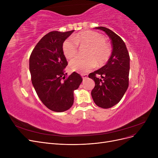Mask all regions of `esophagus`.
I'll return each instance as SVG.
<instances>
[{
	"label": "esophagus",
	"instance_id": "esophagus-1",
	"mask_svg": "<svg viewBox=\"0 0 158 158\" xmlns=\"http://www.w3.org/2000/svg\"><path fill=\"white\" fill-rule=\"evenodd\" d=\"M82 78H83V80H85V79H86V78H88V74H82Z\"/></svg>",
	"mask_w": 158,
	"mask_h": 158
}]
</instances>
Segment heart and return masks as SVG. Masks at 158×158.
<instances>
[{
    "label": "heart",
    "mask_w": 158,
    "mask_h": 158,
    "mask_svg": "<svg viewBox=\"0 0 158 158\" xmlns=\"http://www.w3.org/2000/svg\"><path fill=\"white\" fill-rule=\"evenodd\" d=\"M86 47L87 58H76L72 60L70 69L80 73H86L97 65L106 64L111 55L112 48L103 35L94 31H86L76 34L73 39L66 40L63 44L64 55L66 58H74L78 54V46Z\"/></svg>",
    "instance_id": "b5f03b06"
}]
</instances>
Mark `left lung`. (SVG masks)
Wrapping results in <instances>:
<instances>
[{
	"instance_id": "8db88e82",
	"label": "left lung",
	"mask_w": 158,
	"mask_h": 158,
	"mask_svg": "<svg viewBox=\"0 0 158 158\" xmlns=\"http://www.w3.org/2000/svg\"><path fill=\"white\" fill-rule=\"evenodd\" d=\"M95 28L105 31L110 37L113 51L107 64L88 75L95 82L91 94L98 107L108 109L121 101L128 87L130 56L125 42L115 33L105 27ZM97 75L102 78H98Z\"/></svg>"
}]
</instances>
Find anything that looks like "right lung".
Here are the masks:
<instances>
[{
	"label": "right lung",
	"mask_w": 158,
	"mask_h": 158,
	"mask_svg": "<svg viewBox=\"0 0 158 158\" xmlns=\"http://www.w3.org/2000/svg\"><path fill=\"white\" fill-rule=\"evenodd\" d=\"M74 30L51 31L43 37L30 57L31 82L42 103L52 111L63 112L74 103V91L78 89L82 78L74 72L64 73L68 62L63 44Z\"/></svg>",
	"instance_id": "obj_1"
}]
</instances>
